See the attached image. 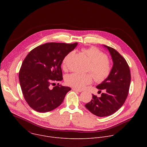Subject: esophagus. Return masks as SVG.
Listing matches in <instances>:
<instances>
[{
    "mask_svg": "<svg viewBox=\"0 0 147 147\" xmlns=\"http://www.w3.org/2000/svg\"><path fill=\"white\" fill-rule=\"evenodd\" d=\"M72 90L74 91H76V92H81L82 91V90H78V89H76V88H72Z\"/></svg>",
    "mask_w": 147,
    "mask_h": 147,
    "instance_id": "1",
    "label": "esophagus"
}]
</instances>
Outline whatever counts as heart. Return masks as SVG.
<instances>
[{"instance_id":"heart-1","label":"heart","mask_w":147,"mask_h":147,"mask_svg":"<svg viewBox=\"0 0 147 147\" xmlns=\"http://www.w3.org/2000/svg\"><path fill=\"white\" fill-rule=\"evenodd\" d=\"M82 51L87 56L90 61L87 71H90L92 73L95 81L97 82H102L107 80L111 74L112 66L106 55L98 48L94 47L82 49ZM73 53V52H69L63 60L62 67L65 70L67 68L69 59ZM92 76L91 74L71 73L66 77L65 81L68 86L81 90L92 82Z\"/></svg>"}]
</instances>
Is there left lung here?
I'll return each instance as SVG.
<instances>
[{
	"label": "left lung",
	"mask_w": 147,
	"mask_h": 147,
	"mask_svg": "<svg viewBox=\"0 0 147 147\" xmlns=\"http://www.w3.org/2000/svg\"><path fill=\"white\" fill-rule=\"evenodd\" d=\"M110 52L113 65L111 74L107 80L96 86L104 91L100 97L92 95L91 100L85 105L92 114L105 117L113 115L117 111L126 99L131 81L129 66L125 59L115 49L103 45Z\"/></svg>",
	"instance_id": "8db88e82"
}]
</instances>
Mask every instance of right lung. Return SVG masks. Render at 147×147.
Instances as JSON below:
<instances>
[{
    "instance_id": "add662e5",
    "label": "right lung",
    "mask_w": 147,
    "mask_h": 147,
    "mask_svg": "<svg viewBox=\"0 0 147 147\" xmlns=\"http://www.w3.org/2000/svg\"><path fill=\"white\" fill-rule=\"evenodd\" d=\"M77 45V42L47 43L35 48L26 57L18 77L24 99L32 109L47 112L57 108L63 101L71 88L52 86L63 80V60Z\"/></svg>"
}]
</instances>
